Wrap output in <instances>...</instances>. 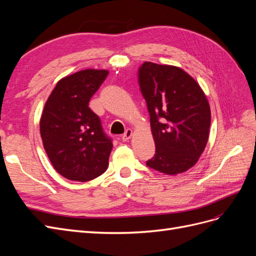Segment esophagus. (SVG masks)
I'll list each match as a JSON object with an SVG mask.
<instances>
[{
    "label": "esophagus",
    "instance_id": "1",
    "mask_svg": "<svg viewBox=\"0 0 256 256\" xmlns=\"http://www.w3.org/2000/svg\"><path fill=\"white\" fill-rule=\"evenodd\" d=\"M131 136H132V130H131V129H127V130L125 131V134H124L122 136V140L127 142V141L129 140V138H131Z\"/></svg>",
    "mask_w": 256,
    "mask_h": 256
}]
</instances>
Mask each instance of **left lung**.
<instances>
[{
  "label": "left lung",
  "instance_id": "left-lung-1",
  "mask_svg": "<svg viewBox=\"0 0 256 256\" xmlns=\"http://www.w3.org/2000/svg\"><path fill=\"white\" fill-rule=\"evenodd\" d=\"M138 81L156 145L146 166L168 175L187 171L208 141L210 108L202 88L182 69L152 62L138 67Z\"/></svg>",
  "mask_w": 256,
  "mask_h": 256
}]
</instances>
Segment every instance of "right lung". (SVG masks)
I'll use <instances>...</instances> for the list:
<instances>
[{
    "label": "right lung",
    "mask_w": 256,
    "mask_h": 256,
    "mask_svg": "<svg viewBox=\"0 0 256 256\" xmlns=\"http://www.w3.org/2000/svg\"><path fill=\"white\" fill-rule=\"evenodd\" d=\"M109 74L86 69L58 82L40 118L44 147L53 168L67 180L88 182L106 172L112 138L88 102Z\"/></svg>",
    "instance_id": "1"
}]
</instances>
